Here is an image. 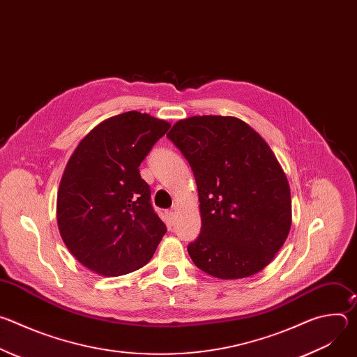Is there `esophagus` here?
Returning <instances> with one entry per match:
<instances>
[{
  "mask_svg": "<svg viewBox=\"0 0 357 357\" xmlns=\"http://www.w3.org/2000/svg\"><path fill=\"white\" fill-rule=\"evenodd\" d=\"M167 216H168L169 222H171V223H174V219H175V212H174V211H168V212H167Z\"/></svg>",
  "mask_w": 357,
  "mask_h": 357,
  "instance_id": "obj_1",
  "label": "esophagus"
}]
</instances>
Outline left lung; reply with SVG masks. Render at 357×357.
<instances>
[{
  "instance_id": "8db88e82",
  "label": "left lung",
  "mask_w": 357,
  "mask_h": 357,
  "mask_svg": "<svg viewBox=\"0 0 357 357\" xmlns=\"http://www.w3.org/2000/svg\"><path fill=\"white\" fill-rule=\"evenodd\" d=\"M189 162L200 234L188 244L197 268L237 280L267 267L291 229L287 176L268 144L236 117L196 116L167 135Z\"/></svg>"
}]
</instances>
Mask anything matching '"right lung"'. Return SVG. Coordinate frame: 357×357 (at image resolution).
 Returning a JSON list of instances; mask_svg holds the SVG:
<instances>
[{"label":"right lung","mask_w":357,"mask_h":357,"mask_svg":"<svg viewBox=\"0 0 357 357\" xmlns=\"http://www.w3.org/2000/svg\"><path fill=\"white\" fill-rule=\"evenodd\" d=\"M169 127L127 112L93 128L70 157L58 192V226L91 271L117 277L144 267L167 233L138 167Z\"/></svg>","instance_id":"obj_1"}]
</instances>
